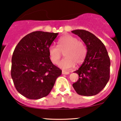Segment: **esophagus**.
Returning a JSON list of instances; mask_svg holds the SVG:
<instances>
[{
    "mask_svg": "<svg viewBox=\"0 0 121 121\" xmlns=\"http://www.w3.org/2000/svg\"><path fill=\"white\" fill-rule=\"evenodd\" d=\"M69 73V72L64 71H62V74H63V75H68Z\"/></svg>",
    "mask_w": 121,
    "mask_h": 121,
    "instance_id": "34e87169",
    "label": "esophagus"
}]
</instances>
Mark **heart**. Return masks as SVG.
Listing matches in <instances>:
<instances>
[{
  "label": "heart",
  "mask_w": 121,
  "mask_h": 121,
  "mask_svg": "<svg viewBox=\"0 0 121 121\" xmlns=\"http://www.w3.org/2000/svg\"><path fill=\"white\" fill-rule=\"evenodd\" d=\"M58 46L51 45L48 52L52 63L56 64L61 57L62 53L65 57L58 66L63 69H69L75 65L80 64L84 61L87 53V48L83 42L71 35H65L58 40Z\"/></svg>",
  "instance_id": "heart-1"
}]
</instances>
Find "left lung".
<instances>
[{
	"label": "left lung",
	"mask_w": 121,
	"mask_h": 121,
	"mask_svg": "<svg viewBox=\"0 0 121 121\" xmlns=\"http://www.w3.org/2000/svg\"><path fill=\"white\" fill-rule=\"evenodd\" d=\"M72 33L78 35L87 47V53L81 67L75 71L79 79L72 84L76 92L83 96H93L104 88L110 79V60L102 42L84 30Z\"/></svg>",
	"instance_id": "obj_1"
}]
</instances>
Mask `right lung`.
<instances>
[{
	"label": "right lung",
	"instance_id": "obj_1",
	"mask_svg": "<svg viewBox=\"0 0 121 121\" xmlns=\"http://www.w3.org/2000/svg\"><path fill=\"white\" fill-rule=\"evenodd\" d=\"M58 33L34 31L19 41L13 52L11 75L15 88L30 99L46 96L62 71L53 65L48 49Z\"/></svg>",
	"mask_w": 121,
	"mask_h": 121
}]
</instances>
